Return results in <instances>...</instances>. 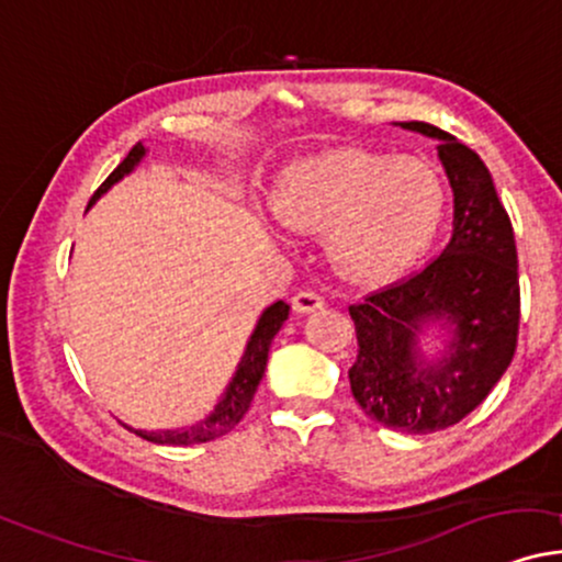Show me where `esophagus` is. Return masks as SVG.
I'll return each mask as SVG.
<instances>
[{
  "label": "esophagus",
  "instance_id": "esophagus-1",
  "mask_svg": "<svg viewBox=\"0 0 562 562\" xmlns=\"http://www.w3.org/2000/svg\"><path fill=\"white\" fill-rule=\"evenodd\" d=\"M323 307H325V300L315 292H300V294H294V300H292V310L296 315L315 313V310H323Z\"/></svg>",
  "mask_w": 562,
  "mask_h": 562
}]
</instances>
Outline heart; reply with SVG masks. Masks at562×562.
Here are the masks:
<instances>
[{"label":"heart","instance_id":"obj_1","mask_svg":"<svg viewBox=\"0 0 562 562\" xmlns=\"http://www.w3.org/2000/svg\"><path fill=\"white\" fill-rule=\"evenodd\" d=\"M438 171L412 156L338 148L294 164L273 211L300 234H328V258L351 283H385L414 266L442 221Z\"/></svg>","mask_w":562,"mask_h":562}]
</instances>
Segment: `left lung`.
<instances>
[{"mask_svg":"<svg viewBox=\"0 0 562 562\" xmlns=\"http://www.w3.org/2000/svg\"><path fill=\"white\" fill-rule=\"evenodd\" d=\"M398 127L438 140L453 190V234L417 276L351 304L359 355L349 383L370 419L427 435L474 412L508 370L521 315L518 258L482 158L435 124ZM427 333L441 341L435 356L420 349Z\"/></svg>","mask_w":562,"mask_h":562,"instance_id":"1","label":"left lung"}]
</instances>
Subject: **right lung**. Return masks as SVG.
Here are the masks:
<instances>
[{"label": "right lung", "instance_id": "1", "mask_svg": "<svg viewBox=\"0 0 562 562\" xmlns=\"http://www.w3.org/2000/svg\"><path fill=\"white\" fill-rule=\"evenodd\" d=\"M145 154H148V148H145L143 143H137L127 154V158H124L112 175L106 177V182L95 190V195L90 198V205H93L101 195H106L116 182H122L124 177L133 175L137 164L145 158ZM286 317H289V304L281 300L262 310V315L258 317V325H255L252 336H249V341L245 346V355H241L237 370H234L232 380H228L226 391L221 393L216 406H213L203 419L195 422V425L171 427V429H137L130 425L124 427L133 429V432L140 435L143 440L158 442V446H192V442H207V440L221 438V435H226L228 429H234V425H239V419L245 417L249 404H252L255 391H258L260 380L266 375L270 344H273V338L281 330V325Z\"/></svg>", "mask_w": 562, "mask_h": 562}]
</instances>
